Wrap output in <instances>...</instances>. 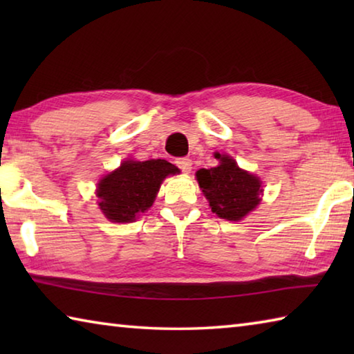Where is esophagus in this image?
Here are the masks:
<instances>
[{
	"label": "esophagus",
	"instance_id": "1",
	"mask_svg": "<svg viewBox=\"0 0 354 354\" xmlns=\"http://www.w3.org/2000/svg\"><path fill=\"white\" fill-rule=\"evenodd\" d=\"M175 164L181 169V171L184 173H190L192 170V160L189 158H181V159H176Z\"/></svg>",
	"mask_w": 354,
	"mask_h": 354
}]
</instances>
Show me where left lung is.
<instances>
[{
  "label": "left lung",
  "mask_w": 354,
  "mask_h": 354,
  "mask_svg": "<svg viewBox=\"0 0 354 354\" xmlns=\"http://www.w3.org/2000/svg\"><path fill=\"white\" fill-rule=\"evenodd\" d=\"M218 165L196 171V181L220 218L239 221L261 203L262 183L247 170L239 169L231 156L215 153Z\"/></svg>",
  "instance_id": "1"
}]
</instances>
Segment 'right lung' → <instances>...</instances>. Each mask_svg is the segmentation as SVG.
I'll return each mask as SVG.
<instances>
[{"mask_svg": "<svg viewBox=\"0 0 354 354\" xmlns=\"http://www.w3.org/2000/svg\"><path fill=\"white\" fill-rule=\"evenodd\" d=\"M179 173L165 159L123 160L117 170L100 179L98 206L113 223H131L153 206L164 179Z\"/></svg>", "mask_w": 354, "mask_h": 354, "instance_id": "right-lung-1", "label": "right lung"}]
</instances>
